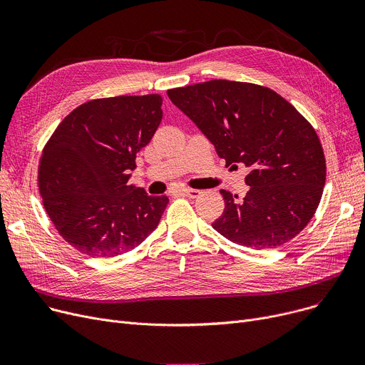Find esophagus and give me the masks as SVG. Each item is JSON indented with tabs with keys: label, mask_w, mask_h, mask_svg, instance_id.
I'll return each mask as SVG.
<instances>
[{
	"label": "esophagus",
	"mask_w": 365,
	"mask_h": 365,
	"mask_svg": "<svg viewBox=\"0 0 365 365\" xmlns=\"http://www.w3.org/2000/svg\"><path fill=\"white\" fill-rule=\"evenodd\" d=\"M179 194L187 198H198L201 195V190L198 189H190V187H183L179 190Z\"/></svg>",
	"instance_id": "34e87169"
}]
</instances>
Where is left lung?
I'll return each instance as SVG.
<instances>
[{"label":"left lung","mask_w":365,"mask_h":365,"mask_svg":"<svg viewBox=\"0 0 365 365\" xmlns=\"http://www.w3.org/2000/svg\"><path fill=\"white\" fill-rule=\"evenodd\" d=\"M226 165L250 168L244 200L222 189L213 227L235 244L275 248L314 217L325 185V158L314 127L274 90L212 80L167 91Z\"/></svg>","instance_id":"1"}]
</instances>
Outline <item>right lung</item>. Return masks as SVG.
Wrapping results in <instances>:
<instances>
[{
    "label": "right lung",
    "instance_id": "1",
    "mask_svg": "<svg viewBox=\"0 0 365 365\" xmlns=\"http://www.w3.org/2000/svg\"><path fill=\"white\" fill-rule=\"evenodd\" d=\"M160 94L94 99L75 108L43 149L38 185L57 232L76 250L113 257L155 231L168 204L130 185L136 153L163 120Z\"/></svg>",
    "mask_w": 365,
    "mask_h": 365
}]
</instances>
